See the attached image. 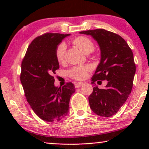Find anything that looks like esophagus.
<instances>
[{"mask_svg": "<svg viewBox=\"0 0 149 149\" xmlns=\"http://www.w3.org/2000/svg\"><path fill=\"white\" fill-rule=\"evenodd\" d=\"M83 85V83H82V82L76 83H75V87H76V88H78V87H81V85Z\"/></svg>", "mask_w": 149, "mask_h": 149, "instance_id": "34e87169", "label": "esophagus"}]
</instances>
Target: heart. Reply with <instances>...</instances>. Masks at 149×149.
Returning <instances> with one entry per match:
<instances>
[{"label": "heart", "mask_w": 149, "mask_h": 149, "mask_svg": "<svg viewBox=\"0 0 149 149\" xmlns=\"http://www.w3.org/2000/svg\"><path fill=\"white\" fill-rule=\"evenodd\" d=\"M72 43L85 54H89L94 49V43L90 38L86 36H80L75 38L72 40ZM66 46L64 42H61L58 45L56 49V58L60 64L64 62L66 53ZM91 70V67L89 65L76 66L72 67L68 70L69 77L76 80H82L86 77L87 73Z\"/></svg>", "instance_id": "heart-1"}]
</instances>
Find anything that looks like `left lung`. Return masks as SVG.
Masks as SVG:
<instances>
[{"label": "left lung", "instance_id": "obj_1", "mask_svg": "<svg viewBox=\"0 0 149 149\" xmlns=\"http://www.w3.org/2000/svg\"><path fill=\"white\" fill-rule=\"evenodd\" d=\"M80 34L91 35L100 48V62L91 78V83L98 80L108 81L105 89L93 87L89 97V106L96 115L111 117L123 105L132 91L136 72L133 53L127 42L114 32L95 29Z\"/></svg>", "mask_w": 149, "mask_h": 149}]
</instances>
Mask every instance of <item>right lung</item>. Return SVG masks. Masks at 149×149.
<instances>
[{
  "label": "right lung",
  "instance_id": "right-lung-1",
  "mask_svg": "<svg viewBox=\"0 0 149 149\" xmlns=\"http://www.w3.org/2000/svg\"><path fill=\"white\" fill-rule=\"evenodd\" d=\"M70 34L45 33L32 40L22 62L20 81L26 100L36 115L47 122L59 121L68 113L74 84L54 85V74L60 68L56 58L59 44Z\"/></svg>",
  "mask_w": 149,
  "mask_h": 149
}]
</instances>
